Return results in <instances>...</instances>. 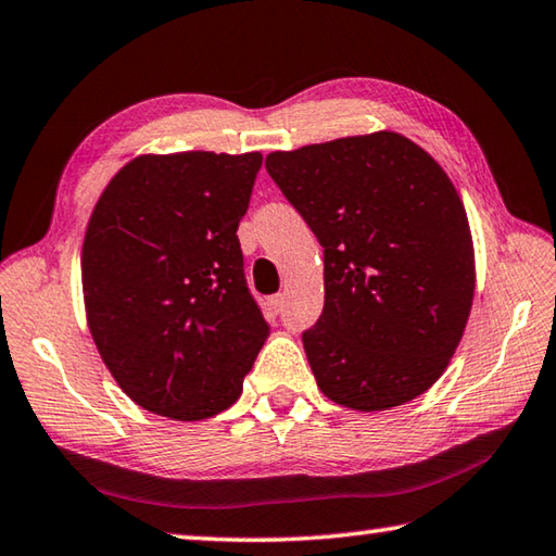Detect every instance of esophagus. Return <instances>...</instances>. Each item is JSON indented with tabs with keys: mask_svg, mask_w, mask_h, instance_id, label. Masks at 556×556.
I'll return each mask as SVG.
<instances>
[{
	"mask_svg": "<svg viewBox=\"0 0 556 556\" xmlns=\"http://www.w3.org/2000/svg\"><path fill=\"white\" fill-rule=\"evenodd\" d=\"M269 306H271V312L275 314H281L287 308V296L285 294H275L269 299Z\"/></svg>",
	"mask_w": 556,
	"mask_h": 556,
	"instance_id": "esophagus-1",
	"label": "esophagus"
}]
</instances>
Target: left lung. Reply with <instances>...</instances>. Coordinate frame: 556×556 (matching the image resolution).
Returning <instances> with one entry per match:
<instances>
[{"instance_id": "left-lung-1", "label": "left lung", "mask_w": 556, "mask_h": 556, "mask_svg": "<svg viewBox=\"0 0 556 556\" xmlns=\"http://www.w3.org/2000/svg\"><path fill=\"white\" fill-rule=\"evenodd\" d=\"M265 166L324 248V312L301 333L318 388L361 412L427 392L476 289L468 218L444 168L394 131L271 152Z\"/></svg>"}]
</instances>
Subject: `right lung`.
Wrapping results in <instances>:
<instances>
[{
	"mask_svg": "<svg viewBox=\"0 0 556 556\" xmlns=\"http://www.w3.org/2000/svg\"><path fill=\"white\" fill-rule=\"evenodd\" d=\"M260 166V152L137 156L100 195L80 265L88 326L139 407L195 421L240 397L269 333L238 240Z\"/></svg>",
	"mask_w": 556,
	"mask_h": 556,
	"instance_id": "right-lung-1",
	"label": "right lung"
}]
</instances>
